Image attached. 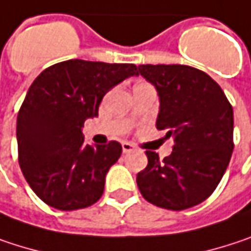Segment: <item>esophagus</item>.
Returning <instances> with one entry per match:
<instances>
[{
	"label": "esophagus",
	"instance_id": "obj_1",
	"mask_svg": "<svg viewBox=\"0 0 251 251\" xmlns=\"http://www.w3.org/2000/svg\"><path fill=\"white\" fill-rule=\"evenodd\" d=\"M133 149H135V147H133L130 142H122V151H124L125 153L130 152V151H133Z\"/></svg>",
	"mask_w": 251,
	"mask_h": 251
}]
</instances>
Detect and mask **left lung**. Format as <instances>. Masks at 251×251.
Segmentation results:
<instances>
[{"label": "left lung", "mask_w": 251, "mask_h": 251, "mask_svg": "<svg viewBox=\"0 0 251 251\" xmlns=\"http://www.w3.org/2000/svg\"><path fill=\"white\" fill-rule=\"evenodd\" d=\"M158 92L156 129L171 138L170 156L147 151L148 165L136 175L151 204L181 211L205 201L221 181L233 153V107L207 73L182 64H141Z\"/></svg>", "instance_id": "1"}]
</instances>
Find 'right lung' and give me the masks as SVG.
Listing matches in <instances>:
<instances>
[{"mask_svg": "<svg viewBox=\"0 0 251 251\" xmlns=\"http://www.w3.org/2000/svg\"><path fill=\"white\" fill-rule=\"evenodd\" d=\"M130 76L135 64L67 60L41 72L17 116L18 161L28 185L61 211L95 204L122 145L84 144L83 125L96 118L103 96Z\"/></svg>", "mask_w": 251, "mask_h": 251, "instance_id": "add662e5", "label": "right lung"}]
</instances>
